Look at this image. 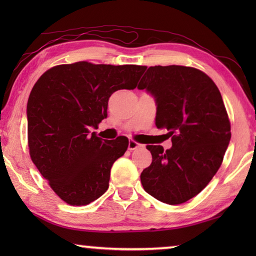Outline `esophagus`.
Wrapping results in <instances>:
<instances>
[{
	"label": "esophagus",
	"instance_id": "esophagus-1",
	"mask_svg": "<svg viewBox=\"0 0 256 256\" xmlns=\"http://www.w3.org/2000/svg\"><path fill=\"white\" fill-rule=\"evenodd\" d=\"M142 146H144V144H138V142L133 141V140H131V141L128 142V150L130 151H133V150H136L138 148H142Z\"/></svg>",
	"mask_w": 256,
	"mask_h": 256
}]
</instances>
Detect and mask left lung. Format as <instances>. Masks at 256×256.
I'll use <instances>...</instances> for the list:
<instances>
[{
    "instance_id": "obj_1",
    "label": "left lung",
    "mask_w": 256,
    "mask_h": 256,
    "mask_svg": "<svg viewBox=\"0 0 256 256\" xmlns=\"http://www.w3.org/2000/svg\"><path fill=\"white\" fill-rule=\"evenodd\" d=\"M138 89L154 98L156 126L167 130L172 148L146 146L152 162L141 172L146 193L167 204L198 196L222 166L230 123L219 89L206 73L182 66H150Z\"/></svg>"
}]
</instances>
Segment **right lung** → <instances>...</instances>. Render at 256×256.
Wrapping results in <instances>:
<instances>
[{
	"mask_svg": "<svg viewBox=\"0 0 256 256\" xmlns=\"http://www.w3.org/2000/svg\"><path fill=\"white\" fill-rule=\"evenodd\" d=\"M146 68L78 62L52 68L34 84L27 104L30 157L68 204H89L107 190L128 140H104L90 128L107 118L112 94L136 89Z\"/></svg>",
	"mask_w": 256,
	"mask_h": 256,
	"instance_id": "1",
	"label": "right lung"
}]
</instances>
